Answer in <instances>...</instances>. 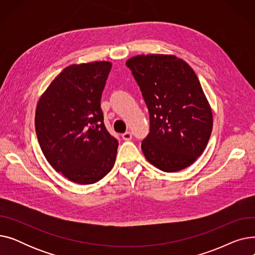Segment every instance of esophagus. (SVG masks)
Wrapping results in <instances>:
<instances>
[{
  "label": "esophagus",
  "instance_id": "esophagus-1",
  "mask_svg": "<svg viewBox=\"0 0 255 255\" xmlns=\"http://www.w3.org/2000/svg\"><path fill=\"white\" fill-rule=\"evenodd\" d=\"M122 137H123L124 140H127V141H128V140H131V139H132V133H131L130 131H127V132L123 133Z\"/></svg>",
  "mask_w": 255,
  "mask_h": 255
}]
</instances>
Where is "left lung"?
<instances>
[{
    "label": "left lung",
    "mask_w": 255,
    "mask_h": 255,
    "mask_svg": "<svg viewBox=\"0 0 255 255\" xmlns=\"http://www.w3.org/2000/svg\"><path fill=\"white\" fill-rule=\"evenodd\" d=\"M126 66L149 111L150 132L141 141L144 157L167 172L191 165L206 149L213 127L211 107L196 74L175 56H136Z\"/></svg>",
    "instance_id": "obj_1"
}]
</instances>
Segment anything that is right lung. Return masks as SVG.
Here are the masks:
<instances>
[{"instance_id":"obj_1","label":"right lung","mask_w":255,"mask_h":255,"mask_svg":"<svg viewBox=\"0 0 255 255\" xmlns=\"http://www.w3.org/2000/svg\"><path fill=\"white\" fill-rule=\"evenodd\" d=\"M110 62L71 65L39 100L35 128L49 164L77 184H94L109 173L119 142L106 130L100 100Z\"/></svg>"}]
</instances>
